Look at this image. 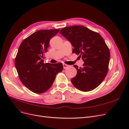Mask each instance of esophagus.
Returning a JSON list of instances; mask_svg holds the SVG:
<instances>
[{
  "label": "esophagus",
  "instance_id": "obj_1",
  "mask_svg": "<svg viewBox=\"0 0 129 129\" xmlns=\"http://www.w3.org/2000/svg\"><path fill=\"white\" fill-rule=\"evenodd\" d=\"M63 69H67V68L69 67V66L67 65V64H66L63 63Z\"/></svg>",
  "mask_w": 129,
  "mask_h": 129
}]
</instances>
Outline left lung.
I'll list each match as a JSON object with an SVG mask.
<instances>
[{
	"label": "left lung",
	"instance_id": "obj_1",
	"mask_svg": "<svg viewBox=\"0 0 129 129\" xmlns=\"http://www.w3.org/2000/svg\"><path fill=\"white\" fill-rule=\"evenodd\" d=\"M74 48L73 53L81 57L82 67L74 65L76 76L71 79L73 85L82 91L95 89L104 80L109 70L110 50L102 36L84 26H72L60 31Z\"/></svg>",
	"mask_w": 129,
	"mask_h": 129
}]
</instances>
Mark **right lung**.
<instances>
[{
    "mask_svg": "<svg viewBox=\"0 0 129 129\" xmlns=\"http://www.w3.org/2000/svg\"><path fill=\"white\" fill-rule=\"evenodd\" d=\"M60 29L38 30L24 39L15 59L19 78L29 90L37 94L47 91L52 86L56 75L63 70L62 63H44V53L50 40Z\"/></svg>",
    "mask_w": 129,
    "mask_h": 129,
    "instance_id": "add662e5",
    "label": "right lung"
}]
</instances>
